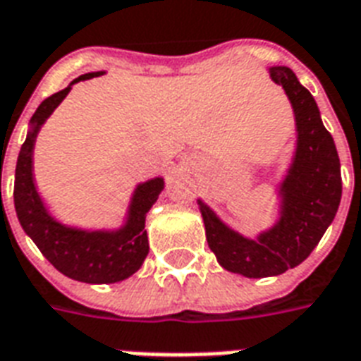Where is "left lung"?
I'll return each mask as SVG.
<instances>
[{
	"instance_id": "1",
	"label": "left lung",
	"mask_w": 361,
	"mask_h": 361,
	"mask_svg": "<svg viewBox=\"0 0 361 361\" xmlns=\"http://www.w3.org/2000/svg\"><path fill=\"white\" fill-rule=\"evenodd\" d=\"M269 73L286 92L298 130L294 160L279 190L281 219L258 239H247L197 201L207 243L219 264L248 279L281 275L309 258L334 222L343 192L339 154L334 137L324 128L314 97L290 67H271Z\"/></svg>"
}]
</instances>
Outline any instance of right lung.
Masks as SVG:
<instances>
[{"instance_id": "right-lung-1", "label": "right lung", "mask_w": 361, "mask_h": 361, "mask_svg": "<svg viewBox=\"0 0 361 361\" xmlns=\"http://www.w3.org/2000/svg\"><path fill=\"white\" fill-rule=\"evenodd\" d=\"M103 71L80 75L63 90L47 97L30 120V131L22 145L15 171V209L22 230L56 269L75 281L88 284H111L131 276L149 254L145 219L164 190V178L139 184L131 195L128 219L120 230H77L50 216L33 183V145L41 126L49 118L71 86L79 80L99 77ZM1 184V178H0Z\"/></svg>"}]
</instances>
